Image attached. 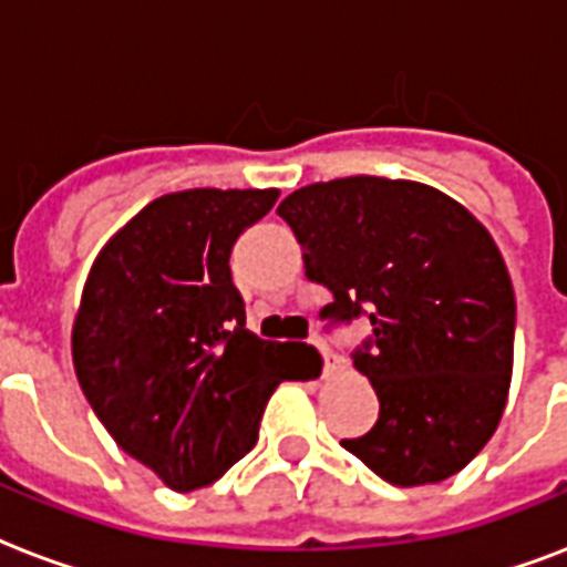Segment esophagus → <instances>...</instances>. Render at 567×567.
<instances>
[{"label": "esophagus", "mask_w": 567, "mask_h": 567, "mask_svg": "<svg viewBox=\"0 0 567 567\" xmlns=\"http://www.w3.org/2000/svg\"><path fill=\"white\" fill-rule=\"evenodd\" d=\"M315 347H318V350H320V353H323V368H327V373L329 371H336V355H332V350H329V347L327 344H323V341H320V338H318V341H315Z\"/></svg>", "instance_id": "esophagus-1"}]
</instances>
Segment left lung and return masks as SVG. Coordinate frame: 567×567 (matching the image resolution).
Returning <instances> with one entry per match:
<instances>
[{
	"label": "left lung",
	"instance_id": "obj_1",
	"mask_svg": "<svg viewBox=\"0 0 567 567\" xmlns=\"http://www.w3.org/2000/svg\"><path fill=\"white\" fill-rule=\"evenodd\" d=\"M323 318H371L353 355L379 421L341 441L400 488L458 474L497 430L515 355V291L501 249L453 196L423 182L347 176L285 196Z\"/></svg>",
	"mask_w": 567,
	"mask_h": 567
}]
</instances>
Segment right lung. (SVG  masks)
Segmentation results:
<instances>
[{
  "mask_svg": "<svg viewBox=\"0 0 567 567\" xmlns=\"http://www.w3.org/2000/svg\"><path fill=\"white\" fill-rule=\"evenodd\" d=\"M279 190L164 194L109 238L73 320V368L87 403L132 458L173 492L220 480L258 441L285 379H315L309 344L247 329L229 256Z\"/></svg>",
  "mask_w": 567,
  "mask_h": 567,
  "instance_id": "obj_1",
  "label": "right lung"
}]
</instances>
